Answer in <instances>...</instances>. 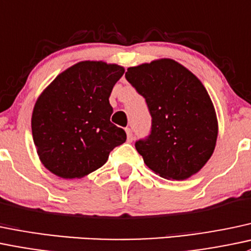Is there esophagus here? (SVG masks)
<instances>
[{
    "mask_svg": "<svg viewBox=\"0 0 251 251\" xmlns=\"http://www.w3.org/2000/svg\"><path fill=\"white\" fill-rule=\"evenodd\" d=\"M126 134H127V141L132 142L133 141V133H132V130H131L130 127L126 128Z\"/></svg>",
    "mask_w": 251,
    "mask_h": 251,
    "instance_id": "obj_1",
    "label": "esophagus"
}]
</instances>
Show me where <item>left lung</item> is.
Returning <instances> with one entry per match:
<instances>
[{
  "instance_id": "left-lung-1",
  "label": "left lung",
  "mask_w": 251,
  "mask_h": 251,
  "mask_svg": "<svg viewBox=\"0 0 251 251\" xmlns=\"http://www.w3.org/2000/svg\"><path fill=\"white\" fill-rule=\"evenodd\" d=\"M125 77L151 115L150 133L134 143L146 165L173 180L199 172L218 137L214 107L199 78L171 59L130 67Z\"/></svg>"
}]
</instances>
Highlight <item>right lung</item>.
Instances as JSON below:
<instances>
[{"instance_id": "add662e5", "label": "right lung", "mask_w": 251, "mask_h": 251, "mask_svg": "<svg viewBox=\"0 0 251 251\" xmlns=\"http://www.w3.org/2000/svg\"><path fill=\"white\" fill-rule=\"evenodd\" d=\"M121 66L83 61L57 75L37 100L32 137L44 167L65 179L81 178L107 162L126 141L110 123V92L123 77Z\"/></svg>"}]
</instances>
